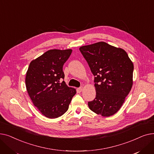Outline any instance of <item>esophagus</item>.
Returning <instances> with one entry per match:
<instances>
[{
  "label": "esophagus",
  "mask_w": 154,
  "mask_h": 154,
  "mask_svg": "<svg viewBox=\"0 0 154 154\" xmlns=\"http://www.w3.org/2000/svg\"><path fill=\"white\" fill-rule=\"evenodd\" d=\"M83 87H79V88H78V91H79V92H82V91H83Z\"/></svg>",
  "instance_id": "34e87169"
}]
</instances>
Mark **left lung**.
Wrapping results in <instances>:
<instances>
[{"label":"left lung","instance_id":"8db88e82","mask_svg":"<svg viewBox=\"0 0 154 154\" xmlns=\"http://www.w3.org/2000/svg\"><path fill=\"white\" fill-rule=\"evenodd\" d=\"M79 50L95 76L96 97L88 102V107L103 117L113 116L132 88L133 62L122 48L104 42L82 46Z\"/></svg>","mask_w":154,"mask_h":154}]
</instances>
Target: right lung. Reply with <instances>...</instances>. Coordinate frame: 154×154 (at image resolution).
<instances>
[{
  "instance_id": "1",
  "label": "right lung",
  "mask_w": 154,
  "mask_h": 154,
  "mask_svg": "<svg viewBox=\"0 0 154 154\" xmlns=\"http://www.w3.org/2000/svg\"><path fill=\"white\" fill-rule=\"evenodd\" d=\"M72 49H52L32 60L26 72V85L30 98L45 117L55 119L66 113L76 89L68 87L63 66Z\"/></svg>"
}]
</instances>
